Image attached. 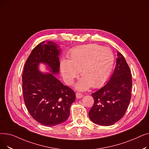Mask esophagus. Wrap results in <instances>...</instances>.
Segmentation results:
<instances>
[{
	"instance_id": "esophagus-1",
	"label": "esophagus",
	"mask_w": 149,
	"mask_h": 149,
	"mask_svg": "<svg viewBox=\"0 0 149 149\" xmlns=\"http://www.w3.org/2000/svg\"><path fill=\"white\" fill-rule=\"evenodd\" d=\"M82 97H83V95L81 94V93H79V92L76 93V98H77L79 99V98H81Z\"/></svg>"
}]
</instances>
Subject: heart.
<instances>
[{
  "label": "heart",
  "mask_w": 149,
  "mask_h": 149,
  "mask_svg": "<svg viewBox=\"0 0 149 149\" xmlns=\"http://www.w3.org/2000/svg\"><path fill=\"white\" fill-rule=\"evenodd\" d=\"M68 58L60 63L62 77L68 85H71L80 71L83 77L75 84L76 89L80 91H86L91 86H101L110 76L115 62L110 48L96 44L75 47Z\"/></svg>",
  "instance_id": "obj_1"
}]
</instances>
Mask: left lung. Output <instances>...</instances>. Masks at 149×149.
<instances>
[{"label":"left lung","mask_w":149,"mask_h":149,"mask_svg":"<svg viewBox=\"0 0 149 149\" xmlns=\"http://www.w3.org/2000/svg\"><path fill=\"white\" fill-rule=\"evenodd\" d=\"M132 85L130 68L124 56L117 52L116 65L105 86L92 93L94 103L89 112L91 120L98 125L111 126L126 113L131 98Z\"/></svg>","instance_id":"8db88e82"}]
</instances>
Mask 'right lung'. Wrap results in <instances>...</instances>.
Returning a JSON list of instances; mask_svg holds the SVG:
<instances>
[{"label":"right lung","instance_id":"add662e5","mask_svg":"<svg viewBox=\"0 0 149 149\" xmlns=\"http://www.w3.org/2000/svg\"><path fill=\"white\" fill-rule=\"evenodd\" d=\"M61 48L55 42H43L36 46L25 63L22 76L23 99L33 118L45 126H54L66 121L75 93L55 75L59 73ZM44 64L50 72L39 69Z\"/></svg>","mask_w":149,"mask_h":149}]
</instances>
